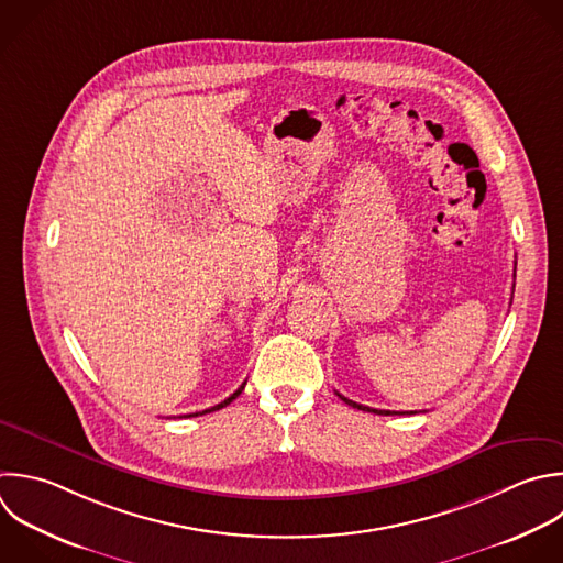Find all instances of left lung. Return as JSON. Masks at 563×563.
<instances>
[{
    "label": "left lung",
    "mask_w": 563,
    "mask_h": 563,
    "mask_svg": "<svg viewBox=\"0 0 563 563\" xmlns=\"http://www.w3.org/2000/svg\"><path fill=\"white\" fill-rule=\"evenodd\" d=\"M339 398H341L343 402H347V405L356 407V409H363V411H374V413H378V416H394V413H396V411H387V409H372V407L358 405V402H354V400H350V398H345V396H341V394H339Z\"/></svg>",
    "instance_id": "1"
}]
</instances>
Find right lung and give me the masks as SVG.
Listing matches in <instances>:
<instances>
[{
	"instance_id": "right-lung-1",
	"label": "right lung",
	"mask_w": 563,
	"mask_h": 563,
	"mask_svg": "<svg viewBox=\"0 0 563 563\" xmlns=\"http://www.w3.org/2000/svg\"><path fill=\"white\" fill-rule=\"evenodd\" d=\"M244 385H246V383H242V387H238V389H235V391H233V394H231V396H229V398H224V400H222V402H218V405H213V407H209V409H205V411H196V413H187V416H185V418H194V416H202V413H211V411H218V409H222V407H227V405H229V402H233V400H235V398H238V396H240V394H242V389H244Z\"/></svg>"
}]
</instances>
